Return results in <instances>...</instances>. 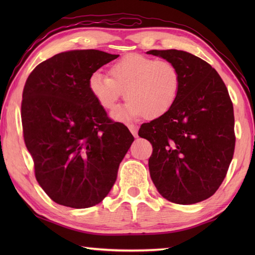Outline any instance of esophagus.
<instances>
[{
  "instance_id": "obj_1",
  "label": "esophagus",
  "mask_w": 255,
  "mask_h": 255,
  "mask_svg": "<svg viewBox=\"0 0 255 255\" xmlns=\"http://www.w3.org/2000/svg\"><path fill=\"white\" fill-rule=\"evenodd\" d=\"M128 128H129V130H130V132L133 134V136L137 137V134H138V127L134 126V125H129Z\"/></svg>"
}]
</instances>
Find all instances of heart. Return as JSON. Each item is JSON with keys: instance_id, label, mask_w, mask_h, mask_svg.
Returning a JSON list of instances; mask_svg holds the SVG:
<instances>
[{"instance_id": "obj_1", "label": "heart", "mask_w": 255, "mask_h": 255, "mask_svg": "<svg viewBox=\"0 0 255 255\" xmlns=\"http://www.w3.org/2000/svg\"><path fill=\"white\" fill-rule=\"evenodd\" d=\"M111 77L95 72L89 89L97 103L113 111L125 91L126 102L113 114L118 122L147 116L156 118L174 104L181 89V74L174 63L142 53H129L114 62Z\"/></svg>"}]
</instances>
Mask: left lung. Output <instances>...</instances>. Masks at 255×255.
<instances>
[{
    "label": "left lung",
    "instance_id": "left-lung-1",
    "mask_svg": "<svg viewBox=\"0 0 255 255\" xmlns=\"http://www.w3.org/2000/svg\"><path fill=\"white\" fill-rule=\"evenodd\" d=\"M147 53L173 62L181 74L174 104L141 125L138 132L153 148L151 180L172 203L203 202L221 185L235 152L234 106L228 90L218 72L192 53L176 49Z\"/></svg>",
    "mask_w": 255,
    "mask_h": 255
}]
</instances>
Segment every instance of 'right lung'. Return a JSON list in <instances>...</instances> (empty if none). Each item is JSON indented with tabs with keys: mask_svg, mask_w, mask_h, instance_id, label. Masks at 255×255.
Masks as SVG:
<instances>
[{
	"mask_svg": "<svg viewBox=\"0 0 255 255\" xmlns=\"http://www.w3.org/2000/svg\"><path fill=\"white\" fill-rule=\"evenodd\" d=\"M118 58L88 49L58 53L27 79L21 124L38 184L53 202L88 208L104 199L133 142L92 95L91 75Z\"/></svg>",
	"mask_w": 255,
	"mask_h": 255,
	"instance_id": "add662e5",
	"label": "right lung"
}]
</instances>
